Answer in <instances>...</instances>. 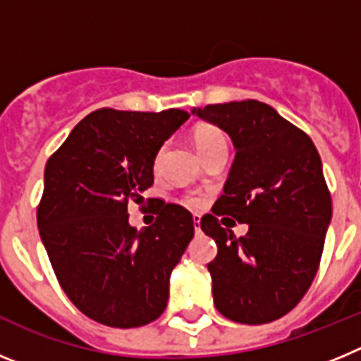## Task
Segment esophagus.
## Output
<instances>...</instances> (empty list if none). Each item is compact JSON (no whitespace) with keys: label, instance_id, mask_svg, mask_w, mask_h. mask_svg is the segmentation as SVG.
<instances>
[{"label":"esophagus","instance_id":"esophagus-1","mask_svg":"<svg viewBox=\"0 0 361 361\" xmlns=\"http://www.w3.org/2000/svg\"><path fill=\"white\" fill-rule=\"evenodd\" d=\"M193 226H195V233H200V216H193Z\"/></svg>","mask_w":361,"mask_h":361}]
</instances>
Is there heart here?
<instances>
[{"label": "heart", "instance_id": "heart-1", "mask_svg": "<svg viewBox=\"0 0 361 361\" xmlns=\"http://www.w3.org/2000/svg\"><path fill=\"white\" fill-rule=\"evenodd\" d=\"M193 139H195V145L197 148H199L200 155H202L204 152H208V149L215 148V146L228 145V142H226L224 133L220 132L219 128H215V126H200V128L195 132V135H193ZM164 149L166 146H161V149L157 152L155 166H159V162H161L162 155H164ZM186 202L190 204V206H197V204H199V199H197V197H188Z\"/></svg>", "mask_w": 361, "mask_h": 361}]
</instances>
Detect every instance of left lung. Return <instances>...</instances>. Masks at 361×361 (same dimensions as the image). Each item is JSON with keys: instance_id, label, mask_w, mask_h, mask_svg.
<instances>
[{"instance_id": "obj_1", "label": "left lung", "mask_w": 361, "mask_h": 361, "mask_svg": "<svg viewBox=\"0 0 361 361\" xmlns=\"http://www.w3.org/2000/svg\"><path fill=\"white\" fill-rule=\"evenodd\" d=\"M191 114L224 130L237 152L224 195L213 215L200 219L219 247L208 264L215 307L238 324L279 320L311 288L333 215L317 146L275 108L255 99L208 104ZM222 214L250 226L244 238L221 228Z\"/></svg>"}]
</instances>
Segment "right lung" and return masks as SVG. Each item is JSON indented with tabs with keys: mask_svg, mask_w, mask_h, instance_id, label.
<instances>
[{
	"mask_svg": "<svg viewBox=\"0 0 361 361\" xmlns=\"http://www.w3.org/2000/svg\"><path fill=\"white\" fill-rule=\"evenodd\" d=\"M188 119L177 108H101L44 166L41 240L70 302L99 324L141 327L166 309L171 271L193 238V216L153 199L157 220L137 229L128 222V202H142L157 152Z\"/></svg>",
	"mask_w": 361,
	"mask_h": 361,
	"instance_id": "add662e5",
	"label": "right lung"
}]
</instances>
